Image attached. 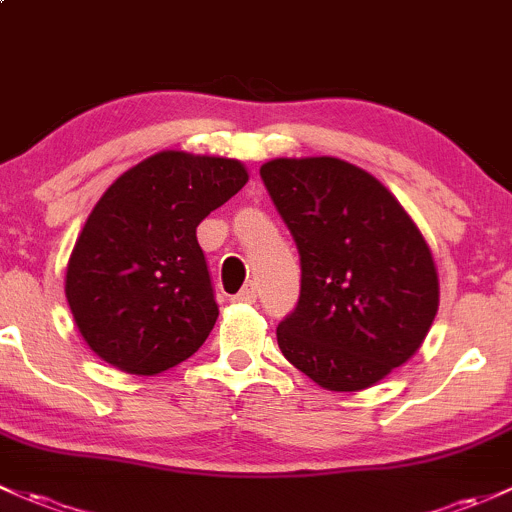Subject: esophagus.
Masks as SVG:
<instances>
[{
	"instance_id": "esophagus-1",
	"label": "esophagus",
	"mask_w": 512,
	"mask_h": 512,
	"mask_svg": "<svg viewBox=\"0 0 512 512\" xmlns=\"http://www.w3.org/2000/svg\"><path fill=\"white\" fill-rule=\"evenodd\" d=\"M257 299V287L255 284H245V287L240 289L238 294H235L233 301H238V304H252V301Z\"/></svg>"
}]
</instances>
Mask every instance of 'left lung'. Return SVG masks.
Segmentation results:
<instances>
[{"mask_svg": "<svg viewBox=\"0 0 512 512\" xmlns=\"http://www.w3.org/2000/svg\"><path fill=\"white\" fill-rule=\"evenodd\" d=\"M260 176L301 257L299 301L277 326L284 358L333 392L380 383L437 316L427 240L375 176L343 159H272Z\"/></svg>", "mask_w": 512, "mask_h": 512, "instance_id": "1", "label": "left lung"}]
</instances>
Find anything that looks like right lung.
Listing matches in <instances>:
<instances>
[{"label":"right lung","instance_id":"right-lung-1","mask_svg":"<svg viewBox=\"0 0 512 512\" xmlns=\"http://www.w3.org/2000/svg\"><path fill=\"white\" fill-rule=\"evenodd\" d=\"M245 184L238 159L159 152L102 193L68 260L66 299L105 363L157 375L203 346L218 304L196 228Z\"/></svg>","mask_w":512,"mask_h":512}]
</instances>
